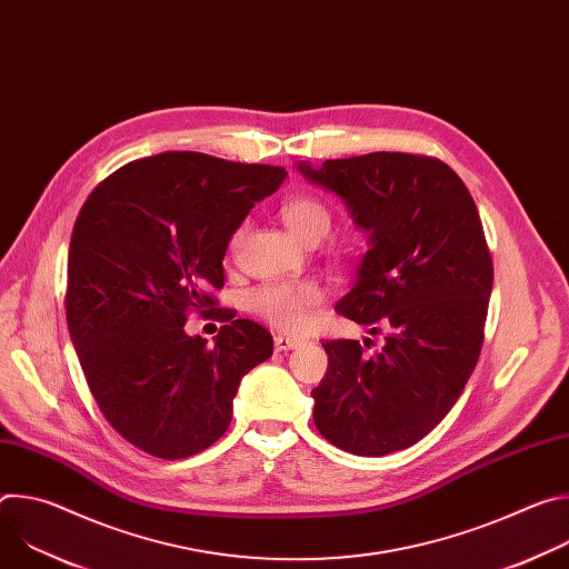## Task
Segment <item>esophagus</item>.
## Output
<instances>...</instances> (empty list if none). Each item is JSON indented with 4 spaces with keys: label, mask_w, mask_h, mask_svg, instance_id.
<instances>
[{
    "label": "esophagus",
    "mask_w": 569,
    "mask_h": 569,
    "mask_svg": "<svg viewBox=\"0 0 569 569\" xmlns=\"http://www.w3.org/2000/svg\"><path fill=\"white\" fill-rule=\"evenodd\" d=\"M297 347H301V340H297V338H286V336L274 338V349L277 351H290V349H297Z\"/></svg>",
    "instance_id": "obj_1"
}]
</instances>
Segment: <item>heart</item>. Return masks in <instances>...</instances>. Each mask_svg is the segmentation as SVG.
<instances>
[{
  "label": "heart",
  "instance_id": "b5f03b06",
  "mask_svg": "<svg viewBox=\"0 0 569 569\" xmlns=\"http://www.w3.org/2000/svg\"><path fill=\"white\" fill-rule=\"evenodd\" d=\"M283 222L288 229L308 240L312 236H323L331 227V209L319 198L299 196L283 207ZM321 290L315 283H277L261 288L252 297V306L274 327L286 331H299L308 321V310L319 303Z\"/></svg>",
  "mask_w": 569,
  "mask_h": 569
}]
</instances>
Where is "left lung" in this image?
<instances>
[{"instance_id": "1", "label": "left lung", "mask_w": 569, "mask_h": 569, "mask_svg": "<svg viewBox=\"0 0 569 569\" xmlns=\"http://www.w3.org/2000/svg\"><path fill=\"white\" fill-rule=\"evenodd\" d=\"M297 171L369 233L336 308L387 331L376 356L358 340L321 342L329 369L312 389L315 426L360 457L410 448L450 412L481 351L493 261L475 200L443 161L410 152L297 161Z\"/></svg>"}]
</instances>
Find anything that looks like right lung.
Segmentation results:
<instances>
[{"mask_svg": "<svg viewBox=\"0 0 569 569\" xmlns=\"http://www.w3.org/2000/svg\"><path fill=\"white\" fill-rule=\"evenodd\" d=\"M288 178L281 167L171 150L106 178L80 209L67 259V327L110 426L139 450L182 459L231 423L242 376L272 356L252 319L211 308L222 259L250 209ZM227 320L209 348L186 310ZM207 312V310H202Z\"/></svg>", "mask_w": 569, "mask_h": 569, "instance_id": "add662e5", "label": "right lung"}]
</instances>
